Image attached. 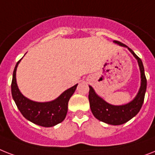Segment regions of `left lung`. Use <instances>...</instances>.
<instances>
[{"mask_svg": "<svg viewBox=\"0 0 155 155\" xmlns=\"http://www.w3.org/2000/svg\"><path fill=\"white\" fill-rule=\"evenodd\" d=\"M121 47H127L130 51L133 56L137 59L139 64L140 74H141V85L139 88L137 95L131 102L123 105H112L107 103L104 100L96 93L93 87L89 85V101L92 113L96 118L108 124L120 125L125 124L138 114L140 111L144 101V97L147 90V78L144 73L143 64L142 60L138 57L131 48H129L124 43L119 41H113Z\"/></svg>", "mask_w": 155, "mask_h": 155, "instance_id": "8db88e82", "label": "left lung"}]
</instances>
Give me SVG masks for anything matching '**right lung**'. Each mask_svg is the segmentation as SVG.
Returning a JSON list of instances; mask_svg holds the SVG:
<instances>
[{
    "label": "right lung",
    "mask_w": 155,
    "mask_h": 155,
    "mask_svg": "<svg viewBox=\"0 0 155 155\" xmlns=\"http://www.w3.org/2000/svg\"><path fill=\"white\" fill-rule=\"evenodd\" d=\"M20 60L15 66L11 85L12 96L18 109L24 118L39 126L50 127L62 122L67 113L69 100L75 92L78 84L66 89L58 97L51 101L36 102L31 101L20 93L16 83V69Z\"/></svg>",
    "instance_id": "1"
}]
</instances>
